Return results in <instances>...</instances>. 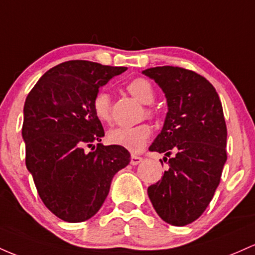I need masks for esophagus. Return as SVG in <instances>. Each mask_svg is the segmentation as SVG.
<instances>
[{"label": "esophagus", "mask_w": 255, "mask_h": 255, "mask_svg": "<svg viewBox=\"0 0 255 255\" xmlns=\"http://www.w3.org/2000/svg\"><path fill=\"white\" fill-rule=\"evenodd\" d=\"M143 158H141V156H137V155H131V160H130V164L131 165H138L139 162H142Z\"/></svg>", "instance_id": "1"}]
</instances>
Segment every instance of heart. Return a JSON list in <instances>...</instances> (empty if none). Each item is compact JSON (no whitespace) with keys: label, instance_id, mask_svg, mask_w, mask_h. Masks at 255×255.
<instances>
[{"label":"heart","instance_id":"b5f03b06","mask_svg":"<svg viewBox=\"0 0 255 255\" xmlns=\"http://www.w3.org/2000/svg\"><path fill=\"white\" fill-rule=\"evenodd\" d=\"M127 90L136 100L143 105H150L155 99L151 83L145 78H135L127 85ZM93 111L96 118L102 123H108L112 118V107H111V96L105 89L99 90L93 100ZM148 117L154 116V110L150 107L145 108ZM151 135V128L145 123L131 128H114L108 131L107 141L111 144L119 145L128 151L137 153L142 150L145 143Z\"/></svg>","mask_w":255,"mask_h":255}]
</instances>
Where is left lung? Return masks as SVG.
Masks as SVG:
<instances>
[{"label": "left lung", "mask_w": 255, "mask_h": 255, "mask_svg": "<svg viewBox=\"0 0 255 255\" xmlns=\"http://www.w3.org/2000/svg\"><path fill=\"white\" fill-rule=\"evenodd\" d=\"M142 73L161 88L168 107L161 132L149 147L165 154L168 170L148 187V196L164 222L183 227L205 212L227 161L222 102L213 85L194 71L160 66Z\"/></svg>", "instance_id": "left-lung-1"}]
</instances>
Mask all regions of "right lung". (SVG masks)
<instances>
[{"mask_svg":"<svg viewBox=\"0 0 255 255\" xmlns=\"http://www.w3.org/2000/svg\"><path fill=\"white\" fill-rule=\"evenodd\" d=\"M127 70L71 60L43 74L26 97L21 131L26 167L43 204L65 222L95 216L114 174L130 162L125 148L100 143L105 131L93 111L99 88ZM87 145L93 147L89 153Z\"/></svg>","mask_w":255,"mask_h":255,"instance_id":"1","label":"right lung"}]
</instances>
